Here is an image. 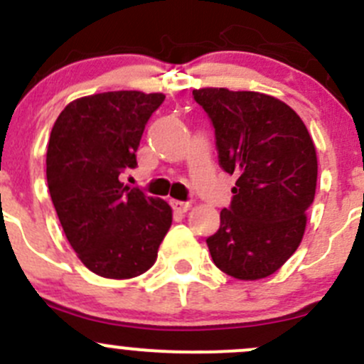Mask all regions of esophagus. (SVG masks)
I'll use <instances>...</instances> for the list:
<instances>
[{"label": "esophagus", "instance_id": "esophagus-1", "mask_svg": "<svg viewBox=\"0 0 364 364\" xmlns=\"http://www.w3.org/2000/svg\"><path fill=\"white\" fill-rule=\"evenodd\" d=\"M171 207H173L177 212H187L191 208V203H189V201L173 200V201H171Z\"/></svg>", "mask_w": 364, "mask_h": 364}]
</instances>
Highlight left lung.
<instances>
[{
  "label": "left lung",
  "instance_id": "1",
  "mask_svg": "<svg viewBox=\"0 0 364 364\" xmlns=\"http://www.w3.org/2000/svg\"><path fill=\"white\" fill-rule=\"evenodd\" d=\"M215 129L219 164L237 182L221 226L207 239L232 278L274 274L299 247L316 189V150L299 114L276 97L228 88L193 90Z\"/></svg>",
  "mask_w": 364,
  "mask_h": 364
}]
</instances>
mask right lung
Masks as SVG:
<instances>
[{"label": "right lung", "instance_id": "obj_1", "mask_svg": "<svg viewBox=\"0 0 364 364\" xmlns=\"http://www.w3.org/2000/svg\"><path fill=\"white\" fill-rule=\"evenodd\" d=\"M163 100L164 93L138 90L95 93L67 104L53 125L49 194L72 250L102 278L149 271L171 226L166 201L118 178L136 166L146 122Z\"/></svg>", "mask_w": 364, "mask_h": 364}]
</instances>
